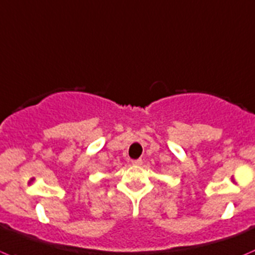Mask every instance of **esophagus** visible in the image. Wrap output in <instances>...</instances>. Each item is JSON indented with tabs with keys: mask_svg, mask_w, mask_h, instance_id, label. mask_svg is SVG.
<instances>
[{
	"mask_svg": "<svg viewBox=\"0 0 255 255\" xmlns=\"http://www.w3.org/2000/svg\"><path fill=\"white\" fill-rule=\"evenodd\" d=\"M131 163H132L133 166H140V165H142V160H141V158H137V160H132V161H131Z\"/></svg>",
	"mask_w": 255,
	"mask_h": 255,
	"instance_id": "obj_1",
	"label": "esophagus"
}]
</instances>
